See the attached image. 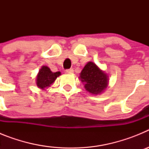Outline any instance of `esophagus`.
I'll list each match as a JSON object with an SVG mask.
<instances>
[{
  "mask_svg": "<svg viewBox=\"0 0 149 149\" xmlns=\"http://www.w3.org/2000/svg\"><path fill=\"white\" fill-rule=\"evenodd\" d=\"M74 69L73 68H69V69H66L65 70V73H73Z\"/></svg>",
  "mask_w": 149,
  "mask_h": 149,
  "instance_id": "1",
  "label": "esophagus"
}]
</instances>
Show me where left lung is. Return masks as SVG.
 I'll return each instance as SVG.
<instances>
[{
    "instance_id": "left-lung-1",
    "label": "left lung",
    "mask_w": 149,
    "mask_h": 149,
    "mask_svg": "<svg viewBox=\"0 0 149 149\" xmlns=\"http://www.w3.org/2000/svg\"><path fill=\"white\" fill-rule=\"evenodd\" d=\"M84 87L89 93L97 95L101 93L107 86L108 79L106 74L100 69L94 63L89 62L82 70L80 75Z\"/></svg>"
}]
</instances>
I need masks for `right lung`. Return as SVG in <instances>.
Wrapping results in <instances>:
<instances>
[{
	"label": "right lung",
	"mask_w": 149,
	"mask_h": 149,
	"mask_svg": "<svg viewBox=\"0 0 149 149\" xmlns=\"http://www.w3.org/2000/svg\"><path fill=\"white\" fill-rule=\"evenodd\" d=\"M60 74V72H52L48 67L42 66L38 74L36 84L39 88L44 89L53 84Z\"/></svg>",
	"instance_id": "obj_1"
}]
</instances>
